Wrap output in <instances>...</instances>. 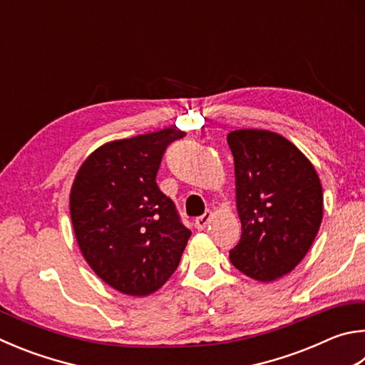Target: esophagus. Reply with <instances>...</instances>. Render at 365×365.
Here are the masks:
<instances>
[{
	"instance_id": "obj_1",
	"label": "esophagus",
	"mask_w": 365,
	"mask_h": 365,
	"mask_svg": "<svg viewBox=\"0 0 365 365\" xmlns=\"http://www.w3.org/2000/svg\"><path fill=\"white\" fill-rule=\"evenodd\" d=\"M210 220H212V212L210 210H205L204 215L197 217L196 220H195V227L197 230H205V228H207V225H209Z\"/></svg>"
}]
</instances>
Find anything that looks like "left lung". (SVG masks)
<instances>
[{
  "label": "left lung",
  "instance_id": "left-lung-1",
  "mask_svg": "<svg viewBox=\"0 0 365 365\" xmlns=\"http://www.w3.org/2000/svg\"><path fill=\"white\" fill-rule=\"evenodd\" d=\"M235 158L241 241L230 260L258 282L289 274L319 231L324 195L314 165L286 137L264 129L227 135Z\"/></svg>",
  "mask_w": 365,
  "mask_h": 365
}]
</instances>
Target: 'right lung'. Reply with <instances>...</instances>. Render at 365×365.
Listing matches in <instances>:
<instances>
[{
  "mask_svg": "<svg viewBox=\"0 0 365 365\" xmlns=\"http://www.w3.org/2000/svg\"><path fill=\"white\" fill-rule=\"evenodd\" d=\"M185 134L168 128L103 143L86 158L70 191L79 250L110 287L130 297L161 289L191 231L156 185L164 150Z\"/></svg>",
  "mask_w": 365,
  "mask_h": 365,
  "instance_id": "add662e5",
  "label": "right lung"
}]
</instances>
